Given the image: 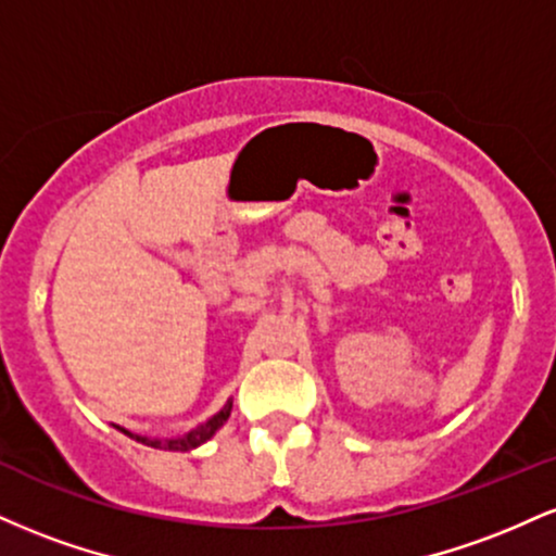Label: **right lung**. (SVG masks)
Here are the masks:
<instances>
[{
    "instance_id": "1",
    "label": "right lung",
    "mask_w": 556,
    "mask_h": 556,
    "mask_svg": "<svg viewBox=\"0 0 556 556\" xmlns=\"http://www.w3.org/2000/svg\"><path fill=\"white\" fill-rule=\"evenodd\" d=\"M229 413H232V400H227V405L222 407V410L216 413V416L208 418L206 424L195 426L193 431L182 433V437H175V439H151V437H140V433H130V431H125V429H123V431L127 433V437L138 439V442H143V444L154 446V450H169V452H190V450H195V446L206 444L208 439H212L214 433L219 431L222 426L227 424Z\"/></svg>"
}]
</instances>
